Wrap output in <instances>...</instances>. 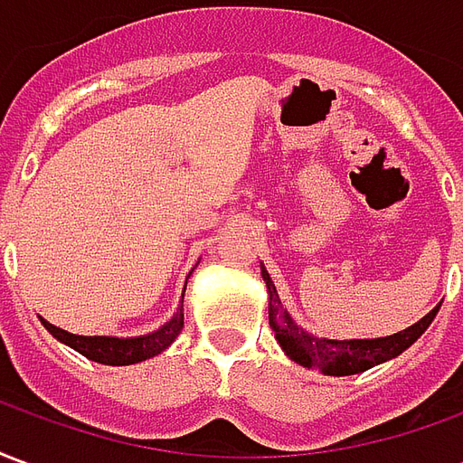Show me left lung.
I'll return each mask as SVG.
<instances>
[{
    "mask_svg": "<svg viewBox=\"0 0 463 463\" xmlns=\"http://www.w3.org/2000/svg\"><path fill=\"white\" fill-rule=\"evenodd\" d=\"M260 275L268 288V320L275 332V340L282 347V352L307 369H320L327 377H349V374H359L367 369L377 367L382 362L399 357L404 349H409L414 342L427 332L431 320L437 317L441 305L434 310L427 312L419 322H414L407 330L397 332V335H387V337H374V340H327V337H317L312 332L302 330L298 322L292 320L290 312L282 307L280 295L275 290L270 272L260 265Z\"/></svg>",
    "mask_w": 463,
    "mask_h": 463,
    "instance_id": "obj_1",
    "label": "left lung"
}]
</instances>
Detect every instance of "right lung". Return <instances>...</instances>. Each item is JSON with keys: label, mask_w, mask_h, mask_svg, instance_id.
<instances>
[{"label": "right lung", "mask_w": 463, "mask_h": 463, "mask_svg": "<svg viewBox=\"0 0 463 463\" xmlns=\"http://www.w3.org/2000/svg\"><path fill=\"white\" fill-rule=\"evenodd\" d=\"M183 295H185V288H183ZM183 295L181 305H178V310L173 312L171 320L161 325L158 330L148 332V335H138V337H109V335L84 337V335L61 330L52 322H46L44 317H39V320L61 345L76 349L86 359L99 362V364H111V367H126V364L146 362V359L161 354L175 342V337L183 330Z\"/></svg>", "instance_id": "obj_1"}]
</instances>
